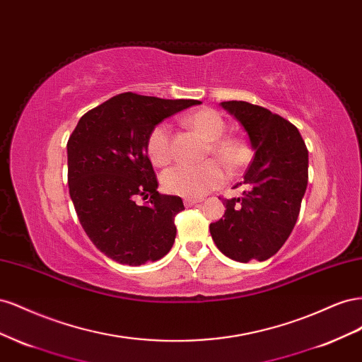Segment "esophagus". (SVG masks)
<instances>
[{
  "label": "esophagus",
  "mask_w": 362,
  "mask_h": 362,
  "mask_svg": "<svg viewBox=\"0 0 362 362\" xmlns=\"http://www.w3.org/2000/svg\"><path fill=\"white\" fill-rule=\"evenodd\" d=\"M198 202H201V199H196V198H185L184 199V205L185 206H192V205L198 204Z\"/></svg>",
  "instance_id": "1"
}]
</instances>
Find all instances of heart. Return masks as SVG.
<instances>
[{"mask_svg": "<svg viewBox=\"0 0 362 362\" xmlns=\"http://www.w3.org/2000/svg\"><path fill=\"white\" fill-rule=\"evenodd\" d=\"M184 122L208 140L206 154H213L228 168H237L246 160V145L238 137L223 136L226 124L218 113L210 108H201L185 116ZM146 152L156 166H164L170 161V125L168 122H160L149 131ZM223 181V169L213 160L202 164H178L168 169L161 177L164 190L184 198H198L218 187Z\"/></svg>", "mask_w": 362, "mask_h": 362, "instance_id": "obj_1", "label": "heart"}]
</instances>
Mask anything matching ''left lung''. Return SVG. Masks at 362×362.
Wrapping results in <instances>:
<instances>
[{
    "instance_id": "obj_1",
    "label": "left lung",
    "mask_w": 362,
    "mask_h": 362,
    "mask_svg": "<svg viewBox=\"0 0 362 362\" xmlns=\"http://www.w3.org/2000/svg\"><path fill=\"white\" fill-rule=\"evenodd\" d=\"M221 105L243 125L255 157L240 182L246 185L243 196L222 199L225 214L210 233L231 259L264 261L286 243L298 221L308 184V149L299 129L267 108L246 101Z\"/></svg>"
}]
</instances>
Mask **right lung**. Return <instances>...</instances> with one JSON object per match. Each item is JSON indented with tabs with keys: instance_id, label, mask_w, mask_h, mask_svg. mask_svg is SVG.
Segmentation results:
<instances>
[{
	"instance_id": "obj_1",
	"label": "right lung",
	"mask_w": 362,
	"mask_h": 362,
	"mask_svg": "<svg viewBox=\"0 0 362 362\" xmlns=\"http://www.w3.org/2000/svg\"><path fill=\"white\" fill-rule=\"evenodd\" d=\"M196 100H161L133 92L116 95L87 112L68 140V184L76 216L103 254L141 266L172 249L180 196L157 192L146 152L149 131ZM139 195L150 198L137 206Z\"/></svg>"
}]
</instances>
